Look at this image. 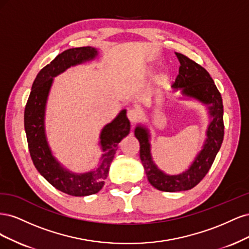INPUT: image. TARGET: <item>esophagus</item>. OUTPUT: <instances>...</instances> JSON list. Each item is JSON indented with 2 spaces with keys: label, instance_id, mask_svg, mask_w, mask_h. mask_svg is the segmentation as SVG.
<instances>
[{
  "label": "esophagus",
  "instance_id": "esophagus-1",
  "mask_svg": "<svg viewBox=\"0 0 249 249\" xmlns=\"http://www.w3.org/2000/svg\"><path fill=\"white\" fill-rule=\"evenodd\" d=\"M126 116L132 124H135L139 119L140 112L137 109H130L126 113Z\"/></svg>",
  "mask_w": 249,
  "mask_h": 249
}]
</instances>
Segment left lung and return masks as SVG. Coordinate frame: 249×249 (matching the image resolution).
<instances>
[{"instance_id":"8db88e82","label":"left lung","mask_w":249,"mask_h":249,"mask_svg":"<svg viewBox=\"0 0 249 249\" xmlns=\"http://www.w3.org/2000/svg\"><path fill=\"white\" fill-rule=\"evenodd\" d=\"M180 63L178 74L172 83L175 89H182L184 95L194 97L203 104L211 105L210 114L213 116L208 127V139L205 146L190 168L178 176H167L156 167L150 156L147 130L137 126L135 136L140 143V159L145 169L148 182L156 189L165 192H177L192 189L206 177L221 147L224 136L222 97L210 73L201 65L187 56L176 53Z\"/></svg>"}]
</instances>
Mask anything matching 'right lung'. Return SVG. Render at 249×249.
Here are the masks:
<instances>
[{"mask_svg": "<svg viewBox=\"0 0 249 249\" xmlns=\"http://www.w3.org/2000/svg\"><path fill=\"white\" fill-rule=\"evenodd\" d=\"M96 55L97 51L90 47L69 49L59 54L37 74L25 108L24 123L28 147L36 169L53 187L71 196H87L102 189L117 144L130 133V122L124 110L101 133L104 154L99 167L84 175H73L63 169L52 156L44 134V109L53 78L70 66L93 59Z\"/></svg>", "mask_w": 249, "mask_h": 249, "instance_id": "obj_1", "label": "right lung"}]
</instances>
